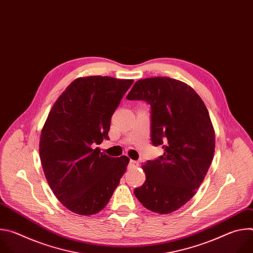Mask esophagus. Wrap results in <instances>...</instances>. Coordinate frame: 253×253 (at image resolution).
Wrapping results in <instances>:
<instances>
[{
    "mask_svg": "<svg viewBox=\"0 0 253 253\" xmlns=\"http://www.w3.org/2000/svg\"><path fill=\"white\" fill-rule=\"evenodd\" d=\"M138 165H139L138 161H135V160H130V162H129V166H130L131 168H136V167H138Z\"/></svg>",
    "mask_w": 253,
    "mask_h": 253,
    "instance_id": "34e87169",
    "label": "esophagus"
}]
</instances>
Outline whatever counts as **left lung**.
I'll return each instance as SVG.
<instances>
[{"mask_svg": "<svg viewBox=\"0 0 253 253\" xmlns=\"http://www.w3.org/2000/svg\"><path fill=\"white\" fill-rule=\"evenodd\" d=\"M126 99L150 105L151 142L164 149L143 165L146 180L134 194L145 208L171 213L194 196L212 162L215 135L207 108L190 86L167 77L137 81Z\"/></svg>", "mask_w": 253, "mask_h": 253, "instance_id": "obj_1", "label": "left lung"}]
</instances>
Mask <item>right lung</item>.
Masks as SVG:
<instances>
[{"mask_svg": "<svg viewBox=\"0 0 253 253\" xmlns=\"http://www.w3.org/2000/svg\"><path fill=\"white\" fill-rule=\"evenodd\" d=\"M133 80L107 76L78 78L60 95L40 138V159L58 200L80 215H92L109 202L129 163L100 152L109 139L111 117Z\"/></svg>", "mask_w": 253, "mask_h": 253, "instance_id": "right-lung-1", "label": "right lung"}]
</instances>
